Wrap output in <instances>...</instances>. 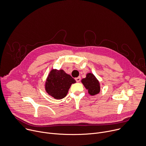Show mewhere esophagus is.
Instances as JSON below:
<instances>
[{"label": "esophagus", "mask_w": 146, "mask_h": 146, "mask_svg": "<svg viewBox=\"0 0 146 146\" xmlns=\"http://www.w3.org/2000/svg\"><path fill=\"white\" fill-rule=\"evenodd\" d=\"M80 76H79V77H77V78H75V80H76V81L77 82H80Z\"/></svg>", "instance_id": "34e87169"}]
</instances>
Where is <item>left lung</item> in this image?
I'll return each mask as SVG.
<instances>
[{"label": "left lung", "mask_w": 146, "mask_h": 146, "mask_svg": "<svg viewBox=\"0 0 146 146\" xmlns=\"http://www.w3.org/2000/svg\"><path fill=\"white\" fill-rule=\"evenodd\" d=\"M82 82L86 89L88 90V92L91 96H94L100 93V86L99 82L93 74L91 73L87 74L86 78L83 79Z\"/></svg>", "instance_id": "1"}]
</instances>
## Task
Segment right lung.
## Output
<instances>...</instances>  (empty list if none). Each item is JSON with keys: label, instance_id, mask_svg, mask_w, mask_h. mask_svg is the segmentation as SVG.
<instances>
[{"label": "right lung", "instance_id": "add662e5", "mask_svg": "<svg viewBox=\"0 0 146 146\" xmlns=\"http://www.w3.org/2000/svg\"><path fill=\"white\" fill-rule=\"evenodd\" d=\"M75 82V80L63 70H52L47 78L45 89L54 98L62 99L67 96L71 85Z\"/></svg>", "mask_w": 146, "mask_h": 146}]
</instances>
